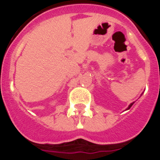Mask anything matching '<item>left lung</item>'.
Masks as SVG:
<instances>
[{"label":"left lung","instance_id":"1","mask_svg":"<svg viewBox=\"0 0 160 160\" xmlns=\"http://www.w3.org/2000/svg\"><path fill=\"white\" fill-rule=\"evenodd\" d=\"M132 104H133V102H132V103H131V104H130V105H129V106H128V109H129V108H130L132 107Z\"/></svg>","mask_w":160,"mask_h":160}]
</instances>
